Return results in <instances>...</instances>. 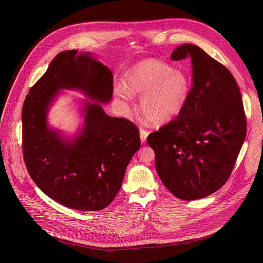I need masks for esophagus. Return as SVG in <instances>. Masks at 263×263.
<instances>
[{
	"label": "esophagus",
	"mask_w": 263,
	"mask_h": 263,
	"mask_svg": "<svg viewBox=\"0 0 263 263\" xmlns=\"http://www.w3.org/2000/svg\"><path fill=\"white\" fill-rule=\"evenodd\" d=\"M149 135V132L146 130V129H140V139H141V142L143 144L146 143V140H147V137Z\"/></svg>",
	"instance_id": "1"
}]
</instances>
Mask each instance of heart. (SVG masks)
<instances>
[{"mask_svg": "<svg viewBox=\"0 0 263 263\" xmlns=\"http://www.w3.org/2000/svg\"><path fill=\"white\" fill-rule=\"evenodd\" d=\"M191 90L189 76L169 64L147 59L132 66L124 74V85L114 88L116 97L124 104L133 95H141L140 110L153 124L173 120L184 108Z\"/></svg>", "mask_w": 263, "mask_h": 263, "instance_id": "obj_1", "label": "heart"}]
</instances>
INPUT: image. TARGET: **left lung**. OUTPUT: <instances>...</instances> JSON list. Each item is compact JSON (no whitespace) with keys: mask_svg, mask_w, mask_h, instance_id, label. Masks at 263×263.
Listing matches in <instances>:
<instances>
[{"mask_svg":"<svg viewBox=\"0 0 263 263\" xmlns=\"http://www.w3.org/2000/svg\"><path fill=\"white\" fill-rule=\"evenodd\" d=\"M190 58L193 85L180 114L150 134L155 168L177 198L197 200L229 178L247 134L243 103L232 73L195 44L178 46L174 61Z\"/></svg>","mask_w":263,"mask_h":263,"instance_id":"left-lung-1","label":"left lung"}]
</instances>
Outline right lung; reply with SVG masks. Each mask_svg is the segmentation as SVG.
<instances>
[{
	"label": "right lung",
	"instance_id": "right-lung-1",
	"mask_svg": "<svg viewBox=\"0 0 263 263\" xmlns=\"http://www.w3.org/2000/svg\"><path fill=\"white\" fill-rule=\"evenodd\" d=\"M62 89L82 100V126L68 137L48 124V112ZM113 96V72L91 52L65 50L30 89L22 113L28 172L49 198L78 211L106 208L119 192L126 167L141 146L137 126L110 117L102 104Z\"/></svg>",
	"mask_w": 263,
	"mask_h": 263
}]
</instances>
